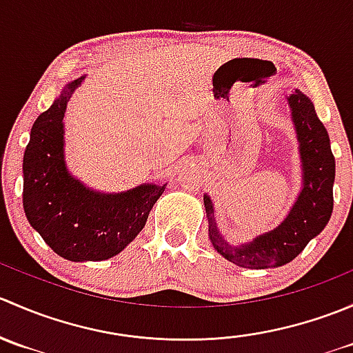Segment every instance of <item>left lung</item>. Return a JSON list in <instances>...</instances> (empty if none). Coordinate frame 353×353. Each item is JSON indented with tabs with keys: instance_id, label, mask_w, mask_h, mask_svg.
I'll return each instance as SVG.
<instances>
[{
	"instance_id": "obj_1",
	"label": "left lung",
	"mask_w": 353,
	"mask_h": 353,
	"mask_svg": "<svg viewBox=\"0 0 353 353\" xmlns=\"http://www.w3.org/2000/svg\"><path fill=\"white\" fill-rule=\"evenodd\" d=\"M287 101L302 162V190L287 219L276 229L261 234L251 243L232 245L219 232L212 199L206 194L203 196L213 248L230 263L243 268L266 270L290 263L312 237L325 229L333 212L334 157L331 154L328 131L319 121L307 95L295 90Z\"/></svg>"
}]
</instances>
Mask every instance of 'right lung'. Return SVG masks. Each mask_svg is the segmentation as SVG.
Instances as JSON below:
<instances>
[{
	"mask_svg": "<svg viewBox=\"0 0 353 353\" xmlns=\"http://www.w3.org/2000/svg\"><path fill=\"white\" fill-rule=\"evenodd\" d=\"M83 78L68 83L32 126L23 155V210L56 254L70 261H102L119 254L141 232L165 184L104 194L68 172L63 117Z\"/></svg>",
	"mask_w": 353,
	"mask_h": 353,
	"instance_id": "1",
	"label": "right lung"
}]
</instances>
